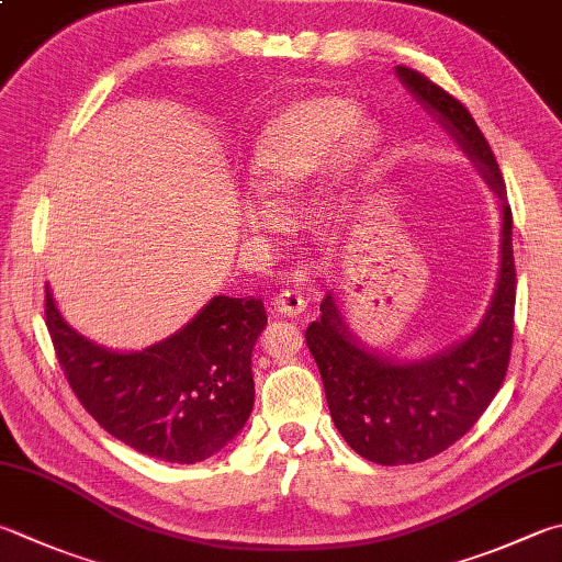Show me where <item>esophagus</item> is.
Segmentation results:
<instances>
[{
    "label": "esophagus",
    "instance_id": "1",
    "mask_svg": "<svg viewBox=\"0 0 562 562\" xmlns=\"http://www.w3.org/2000/svg\"><path fill=\"white\" fill-rule=\"evenodd\" d=\"M271 308H273V313H279L283 317H299L305 311V299L301 291L285 289V291L273 295Z\"/></svg>",
    "mask_w": 562,
    "mask_h": 562
}]
</instances>
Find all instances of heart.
<instances>
[{
    "instance_id": "obj_1",
    "label": "heart",
    "mask_w": 562,
    "mask_h": 562,
    "mask_svg": "<svg viewBox=\"0 0 562 562\" xmlns=\"http://www.w3.org/2000/svg\"><path fill=\"white\" fill-rule=\"evenodd\" d=\"M379 126L340 94H317L283 108L254 146L249 183L259 195L285 200L301 193L325 164L327 193L347 183L379 149ZM327 203V198L323 200Z\"/></svg>"
}]
</instances>
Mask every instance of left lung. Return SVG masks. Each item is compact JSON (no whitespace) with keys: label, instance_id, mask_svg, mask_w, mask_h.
I'll use <instances>...</instances> for the list:
<instances>
[{"label":"left lung","instance_id":"8db88e82","mask_svg":"<svg viewBox=\"0 0 562 562\" xmlns=\"http://www.w3.org/2000/svg\"><path fill=\"white\" fill-rule=\"evenodd\" d=\"M396 76L416 100L454 136L502 198V267L494 299L468 340L416 362L369 352L349 333L333 293L321 317L305 330L321 369L325 398L340 436L364 460L413 464L458 442L480 420L504 384L514 340L516 267L512 247V207L490 142L460 100L423 72L398 66Z\"/></svg>","mask_w":562,"mask_h":562}]
</instances>
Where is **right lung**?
Returning <instances> with one entry per match:
<instances>
[{"label": "right lung", "instance_id": "add662e5", "mask_svg": "<svg viewBox=\"0 0 562 562\" xmlns=\"http://www.w3.org/2000/svg\"><path fill=\"white\" fill-rule=\"evenodd\" d=\"M46 325L80 404L124 446L193 464L245 428L254 406L251 349L267 325L254 295H215L176 335L142 352H112L72 330L50 289Z\"/></svg>", "mask_w": 562, "mask_h": 562}]
</instances>
